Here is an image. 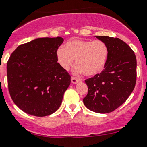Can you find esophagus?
Returning a JSON list of instances; mask_svg holds the SVG:
<instances>
[{
  "label": "esophagus",
  "mask_w": 147,
  "mask_h": 147,
  "mask_svg": "<svg viewBox=\"0 0 147 147\" xmlns=\"http://www.w3.org/2000/svg\"><path fill=\"white\" fill-rule=\"evenodd\" d=\"M80 80L78 79V78H76L75 77H71V82L72 84H77L78 82H79Z\"/></svg>",
  "instance_id": "1"
}]
</instances>
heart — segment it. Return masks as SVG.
I'll return each mask as SVG.
<instances>
[{
	"instance_id": "heart-1",
	"label": "heart",
	"mask_w": 147,
	"mask_h": 147,
	"mask_svg": "<svg viewBox=\"0 0 147 147\" xmlns=\"http://www.w3.org/2000/svg\"><path fill=\"white\" fill-rule=\"evenodd\" d=\"M109 56L108 45L102 40L71 39L60 47L56 51L57 63L65 70L73 65L76 74L84 73L87 76H94L101 73L105 68Z\"/></svg>"
}]
</instances>
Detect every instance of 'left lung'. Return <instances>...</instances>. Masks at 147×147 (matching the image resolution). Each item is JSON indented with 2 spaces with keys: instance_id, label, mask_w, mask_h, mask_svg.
Here are the masks:
<instances>
[{
  "instance_id": "obj_1",
  "label": "left lung",
  "mask_w": 147,
  "mask_h": 147,
  "mask_svg": "<svg viewBox=\"0 0 147 147\" xmlns=\"http://www.w3.org/2000/svg\"><path fill=\"white\" fill-rule=\"evenodd\" d=\"M109 49L105 69L85 80L88 87L84 105L92 111L110 113L123 105L132 92L137 78V60L129 45L118 38L96 36Z\"/></svg>"
}]
</instances>
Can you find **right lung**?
<instances>
[{"label": "right lung", "instance_id": "add662e5", "mask_svg": "<svg viewBox=\"0 0 147 147\" xmlns=\"http://www.w3.org/2000/svg\"><path fill=\"white\" fill-rule=\"evenodd\" d=\"M62 37L39 38L17 47L7 62L8 89L13 102L36 117L60 108L71 76L57 62Z\"/></svg>", "mask_w": 147, "mask_h": 147}]
</instances>
